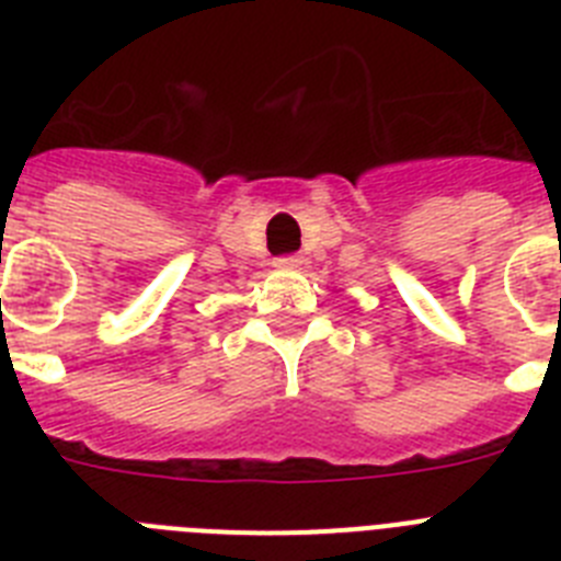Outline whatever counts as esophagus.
<instances>
[{
    "label": "esophagus",
    "mask_w": 561,
    "mask_h": 561,
    "mask_svg": "<svg viewBox=\"0 0 561 561\" xmlns=\"http://www.w3.org/2000/svg\"><path fill=\"white\" fill-rule=\"evenodd\" d=\"M275 266H277V270H297V266H300V257H297V255L275 257Z\"/></svg>",
    "instance_id": "34e87169"
}]
</instances>
